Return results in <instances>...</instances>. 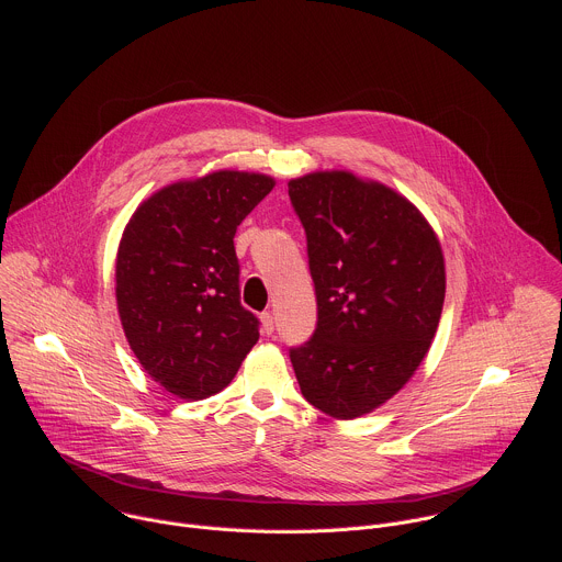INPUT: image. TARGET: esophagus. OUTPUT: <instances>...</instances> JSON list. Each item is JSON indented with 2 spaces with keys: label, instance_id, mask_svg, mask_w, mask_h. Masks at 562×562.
Returning a JSON list of instances; mask_svg holds the SVG:
<instances>
[{
  "label": "esophagus",
  "instance_id": "1",
  "mask_svg": "<svg viewBox=\"0 0 562 562\" xmlns=\"http://www.w3.org/2000/svg\"><path fill=\"white\" fill-rule=\"evenodd\" d=\"M260 323H262V334L271 336V334H273V329H276V319H273V313H271V311L262 313V315H260Z\"/></svg>",
  "mask_w": 562,
  "mask_h": 562
}]
</instances>
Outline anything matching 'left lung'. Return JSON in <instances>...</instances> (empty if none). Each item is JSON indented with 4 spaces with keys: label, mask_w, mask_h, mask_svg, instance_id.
I'll return each mask as SVG.
<instances>
[{
    "label": "left lung",
    "mask_w": 562,
    "mask_h": 562,
    "mask_svg": "<svg viewBox=\"0 0 562 562\" xmlns=\"http://www.w3.org/2000/svg\"><path fill=\"white\" fill-rule=\"evenodd\" d=\"M306 231L317 327L291 349L306 403L338 420L382 407L425 360L445 302V256L427 217L351 171L289 180Z\"/></svg>",
    "instance_id": "left-lung-1"
}]
</instances>
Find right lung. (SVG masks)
<instances>
[{"label": "right lung", "instance_id": "1", "mask_svg": "<svg viewBox=\"0 0 562 562\" xmlns=\"http://www.w3.org/2000/svg\"><path fill=\"white\" fill-rule=\"evenodd\" d=\"M276 187L265 173L220 169L146 198L124 226L115 300L144 371L182 400L222 391L260 338L239 304L235 228Z\"/></svg>", "mask_w": 562, "mask_h": 562}]
</instances>
